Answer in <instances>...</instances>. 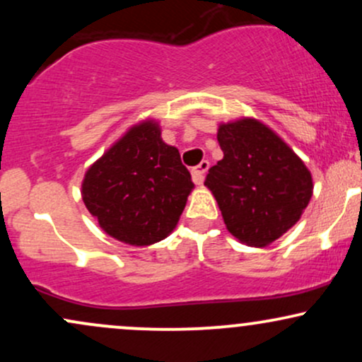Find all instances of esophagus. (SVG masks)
<instances>
[{"label": "esophagus", "instance_id": "1", "mask_svg": "<svg viewBox=\"0 0 362 362\" xmlns=\"http://www.w3.org/2000/svg\"><path fill=\"white\" fill-rule=\"evenodd\" d=\"M207 170H209V161L207 160H202L197 167L192 168V180L195 184H202V182H204V175Z\"/></svg>", "mask_w": 362, "mask_h": 362}]
</instances>
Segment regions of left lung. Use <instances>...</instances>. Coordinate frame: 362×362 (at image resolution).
Returning <instances> with one entry per match:
<instances>
[{
	"mask_svg": "<svg viewBox=\"0 0 362 362\" xmlns=\"http://www.w3.org/2000/svg\"><path fill=\"white\" fill-rule=\"evenodd\" d=\"M223 160L204 185L218 201L228 231L265 247L298 223L313 194L311 173L276 132L255 119L221 124Z\"/></svg>",
	"mask_w": 362,
	"mask_h": 362,
	"instance_id": "1",
	"label": "left lung"
}]
</instances>
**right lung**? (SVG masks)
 Instances as JSON below:
<instances>
[{
	"mask_svg": "<svg viewBox=\"0 0 362 362\" xmlns=\"http://www.w3.org/2000/svg\"><path fill=\"white\" fill-rule=\"evenodd\" d=\"M192 189L178 149L165 144L158 124L146 120L91 165L81 195L107 235L144 247L172 233Z\"/></svg>",
	"mask_w": 362,
	"mask_h": 362,
	"instance_id": "add662e5",
	"label": "right lung"
}]
</instances>
